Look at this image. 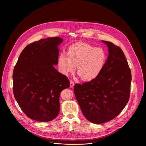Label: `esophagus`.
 <instances>
[{"mask_svg":"<svg viewBox=\"0 0 146 146\" xmlns=\"http://www.w3.org/2000/svg\"><path fill=\"white\" fill-rule=\"evenodd\" d=\"M74 84H75L74 82L73 81L71 80L70 81V88H73L74 86Z\"/></svg>","mask_w":146,"mask_h":146,"instance_id":"obj_1","label":"esophagus"}]
</instances>
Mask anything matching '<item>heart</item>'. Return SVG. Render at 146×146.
Wrapping results in <instances>:
<instances>
[{
  "instance_id": "1",
  "label": "heart",
  "mask_w": 146,
  "mask_h": 146,
  "mask_svg": "<svg viewBox=\"0 0 146 146\" xmlns=\"http://www.w3.org/2000/svg\"><path fill=\"white\" fill-rule=\"evenodd\" d=\"M107 54L101 47L85 42L74 44L68 48L67 53H61L58 58V65L64 74L74 70L84 80L95 79L101 73L106 64Z\"/></svg>"
}]
</instances>
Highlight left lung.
<instances>
[{"mask_svg":"<svg viewBox=\"0 0 146 146\" xmlns=\"http://www.w3.org/2000/svg\"><path fill=\"white\" fill-rule=\"evenodd\" d=\"M102 41L109 51L103 70L95 79L74 86L83 115L95 124L117 117L127 104L131 89V72L124 53L112 42Z\"/></svg>","mask_w":146,"mask_h":146,"instance_id":"1","label":"left lung"}]
</instances>
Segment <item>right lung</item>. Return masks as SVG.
<instances>
[{
    "instance_id": "obj_1",
    "label": "right lung",
    "mask_w": 146,
    "mask_h": 146,
    "mask_svg": "<svg viewBox=\"0 0 146 146\" xmlns=\"http://www.w3.org/2000/svg\"><path fill=\"white\" fill-rule=\"evenodd\" d=\"M60 37L41 39L23 50L13 72L14 97L22 111L33 120L50 121L60 112L61 92L70 86L67 77L53 65L58 64Z\"/></svg>"
}]
</instances>
